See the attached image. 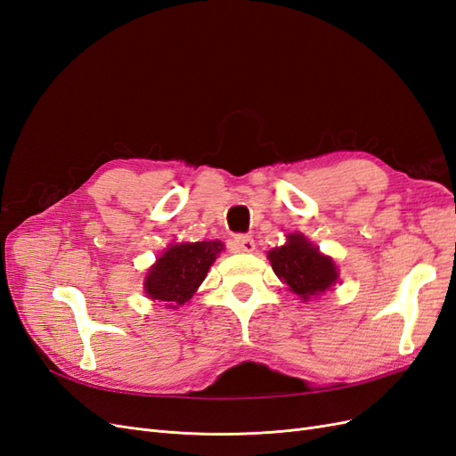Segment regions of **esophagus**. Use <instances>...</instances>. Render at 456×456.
<instances>
[{
	"instance_id": "34e87169",
	"label": "esophagus",
	"mask_w": 456,
	"mask_h": 456,
	"mask_svg": "<svg viewBox=\"0 0 456 456\" xmlns=\"http://www.w3.org/2000/svg\"><path fill=\"white\" fill-rule=\"evenodd\" d=\"M232 245H233V249L240 251V253H253L255 247H256V245H255V240H253L251 236H238V238H233Z\"/></svg>"
}]
</instances>
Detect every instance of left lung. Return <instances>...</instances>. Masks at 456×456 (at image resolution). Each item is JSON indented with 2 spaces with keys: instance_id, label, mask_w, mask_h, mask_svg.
<instances>
[{
  "instance_id": "1",
  "label": "left lung",
  "mask_w": 456,
  "mask_h": 456,
  "mask_svg": "<svg viewBox=\"0 0 456 456\" xmlns=\"http://www.w3.org/2000/svg\"><path fill=\"white\" fill-rule=\"evenodd\" d=\"M275 275L302 300L325 293L338 280L337 265L302 233H289L287 243L268 253Z\"/></svg>"
}]
</instances>
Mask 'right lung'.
I'll list each match as a JSON object with an SVG mask.
<instances>
[{
	"label": "right lung",
	"mask_w": 456,
	"mask_h": 456,
	"mask_svg": "<svg viewBox=\"0 0 456 456\" xmlns=\"http://www.w3.org/2000/svg\"><path fill=\"white\" fill-rule=\"evenodd\" d=\"M224 249L220 241L175 243L148 270L144 291L151 300L165 302L167 308H178L188 302L205 280L207 272Z\"/></svg>",
	"instance_id": "right-lung-1"
}]
</instances>
